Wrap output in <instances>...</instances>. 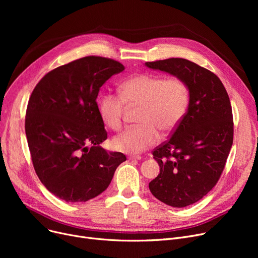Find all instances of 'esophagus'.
Segmentation results:
<instances>
[{
	"label": "esophagus",
	"instance_id": "1",
	"mask_svg": "<svg viewBox=\"0 0 258 258\" xmlns=\"http://www.w3.org/2000/svg\"><path fill=\"white\" fill-rule=\"evenodd\" d=\"M127 159L128 160H141V156H138V155H128Z\"/></svg>",
	"mask_w": 258,
	"mask_h": 258
}]
</instances>
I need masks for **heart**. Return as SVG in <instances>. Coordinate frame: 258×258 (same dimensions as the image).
<instances>
[{
	"mask_svg": "<svg viewBox=\"0 0 258 258\" xmlns=\"http://www.w3.org/2000/svg\"><path fill=\"white\" fill-rule=\"evenodd\" d=\"M120 94L107 92L99 100V113L104 123L119 130L122 117L128 106H142L140 125L127 127L113 138L115 150L138 154L159 141V131H173L184 117L189 93L179 78L164 79L160 76L139 74L125 79L119 87Z\"/></svg>",
	"mask_w": 258,
	"mask_h": 258,
	"instance_id": "b5f03b06",
	"label": "heart"
}]
</instances>
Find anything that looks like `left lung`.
<instances>
[{
    "label": "left lung",
    "instance_id": "1",
    "mask_svg": "<svg viewBox=\"0 0 258 258\" xmlns=\"http://www.w3.org/2000/svg\"><path fill=\"white\" fill-rule=\"evenodd\" d=\"M181 79L189 93L187 112L170 139L154 151L160 165L148 184L155 198L182 208L200 201L219 181L233 143V117L220 78L185 58L145 62Z\"/></svg>",
    "mask_w": 258,
    "mask_h": 258
}]
</instances>
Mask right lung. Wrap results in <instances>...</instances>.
I'll return each instance as SVG.
<instances>
[{
	"label": "right lung",
	"instance_id": "obj_1",
	"mask_svg": "<svg viewBox=\"0 0 258 258\" xmlns=\"http://www.w3.org/2000/svg\"><path fill=\"white\" fill-rule=\"evenodd\" d=\"M123 70L110 58L83 57L46 74L31 94L25 131L33 166L40 182L62 201L99 196L126 160L99 145L107 135L96 102L106 80Z\"/></svg>",
	"mask_w": 258,
	"mask_h": 258
}]
</instances>
